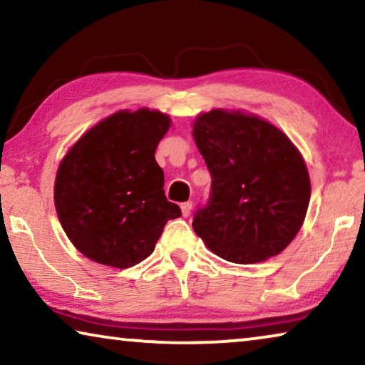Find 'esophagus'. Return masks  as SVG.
Listing matches in <instances>:
<instances>
[{
  "label": "esophagus",
  "mask_w": 365,
  "mask_h": 365,
  "mask_svg": "<svg viewBox=\"0 0 365 365\" xmlns=\"http://www.w3.org/2000/svg\"><path fill=\"white\" fill-rule=\"evenodd\" d=\"M182 214L183 217H188V215L191 214V209H193V202L191 201H187V202H182Z\"/></svg>",
  "instance_id": "obj_1"
}]
</instances>
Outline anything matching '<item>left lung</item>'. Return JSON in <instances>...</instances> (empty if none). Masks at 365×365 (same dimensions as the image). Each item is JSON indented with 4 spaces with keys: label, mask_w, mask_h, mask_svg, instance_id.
<instances>
[{
    "label": "left lung",
    "mask_w": 365,
    "mask_h": 365,
    "mask_svg": "<svg viewBox=\"0 0 365 365\" xmlns=\"http://www.w3.org/2000/svg\"><path fill=\"white\" fill-rule=\"evenodd\" d=\"M193 138L211 174V193L193 230L219 257L255 264L277 256L299 232L311 182L285 133L256 115L214 109L195 120Z\"/></svg>",
    "instance_id": "left-lung-1"
}]
</instances>
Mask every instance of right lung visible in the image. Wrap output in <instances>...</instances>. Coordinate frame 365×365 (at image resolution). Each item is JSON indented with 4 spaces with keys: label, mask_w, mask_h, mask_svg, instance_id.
Listing matches in <instances>:
<instances>
[{
    "label": "right lung",
    "mask_w": 365,
    "mask_h": 365,
    "mask_svg": "<svg viewBox=\"0 0 365 365\" xmlns=\"http://www.w3.org/2000/svg\"><path fill=\"white\" fill-rule=\"evenodd\" d=\"M170 127L159 110H119L61 160L54 205L72 245L91 261L127 269L146 259L180 207L164 195L154 153Z\"/></svg>",
    "instance_id": "obj_1"
}]
</instances>
